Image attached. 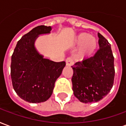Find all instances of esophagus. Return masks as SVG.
I'll return each mask as SVG.
<instances>
[{"label": "esophagus", "instance_id": "1", "mask_svg": "<svg viewBox=\"0 0 126 126\" xmlns=\"http://www.w3.org/2000/svg\"><path fill=\"white\" fill-rule=\"evenodd\" d=\"M66 65L67 66H71L74 65V61L71 57H68L66 59Z\"/></svg>", "mask_w": 126, "mask_h": 126}]
</instances>
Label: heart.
Segmentation results:
<instances>
[{
	"instance_id": "obj_1",
	"label": "heart",
	"mask_w": 126,
	"mask_h": 126,
	"mask_svg": "<svg viewBox=\"0 0 126 126\" xmlns=\"http://www.w3.org/2000/svg\"><path fill=\"white\" fill-rule=\"evenodd\" d=\"M74 44L76 47H79L78 56L79 59H88L94 54L97 48L98 42L96 38L90 34L85 32L78 33L74 39Z\"/></svg>"
}]
</instances>
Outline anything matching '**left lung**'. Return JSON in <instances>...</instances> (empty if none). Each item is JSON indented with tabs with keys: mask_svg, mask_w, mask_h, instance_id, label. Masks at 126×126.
<instances>
[{
	"mask_svg": "<svg viewBox=\"0 0 126 126\" xmlns=\"http://www.w3.org/2000/svg\"><path fill=\"white\" fill-rule=\"evenodd\" d=\"M98 36L99 50L94 56L71 67L74 94L84 103L99 101L107 95L113 85L115 68L111 44L100 33Z\"/></svg>",
	"mask_w": 126,
	"mask_h": 126,
	"instance_id": "8db88e82",
	"label": "left lung"
}]
</instances>
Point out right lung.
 <instances>
[{
    "label": "right lung",
    "instance_id": "add662e5",
    "mask_svg": "<svg viewBox=\"0 0 126 126\" xmlns=\"http://www.w3.org/2000/svg\"><path fill=\"white\" fill-rule=\"evenodd\" d=\"M50 26H40L22 36L11 57V76L13 88L23 100L32 103L47 100L65 62H54L37 50L35 42L40 35L48 34Z\"/></svg>",
    "mask_w": 126,
    "mask_h": 126
}]
</instances>
